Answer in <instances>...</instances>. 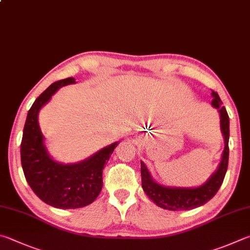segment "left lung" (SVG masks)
I'll list each match as a JSON object with an SVG mask.
<instances>
[{
	"label": "left lung",
	"mask_w": 250,
	"mask_h": 250,
	"mask_svg": "<svg viewBox=\"0 0 250 250\" xmlns=\"http://www.w3.org/2000/svg\"><path fill=\"white\" fill-rule=\"evenodd\" d=\"M212 106L219 109L221 119V131L223 133L225 147L222 160L215 172H213L203 185L197 188H177L166 187L157 184L152 178L151 174L143 162H141V177H142V188L147 197L163 208L170 211L191 210V208L203 206L215 196L217 190L223 183L229 165V119L225 107L222 106L219 94L212 90Z\"/></svg>",
	"instance_id": "obj_1"
}]
</instances>
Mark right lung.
<instances>
[{
  "label": "right lung",
  "instance_id": "1",
  "mask_svg": "<svg viewBox=\"0 0 250 250\" xmlns=\"http://www.w3.org/2000/svg\"><path fill=\"white\" fill-rule=\"evenodd\" d=\"M73 78L54 82L36 99L26 118L21 144V161L27 183L39 199L58 208L88 206L103 188V169L118 142L75 164L53 161L43 143L38 113L62 86L74 84Z\"/></svg>",
  "mask_w": 250,
  "mask_h": 250
}]
</instances>
